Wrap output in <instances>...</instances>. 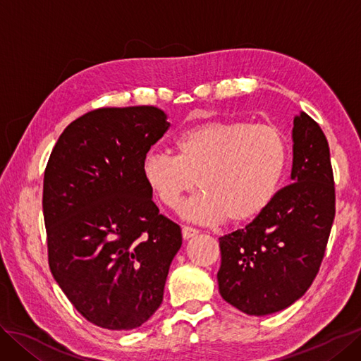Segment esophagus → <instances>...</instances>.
Wrapping results in <instances>:
<instances>
[{
    "mask_svg": "<svg viewBox=\"0 0 361 361\" xmlns=\"http://www.w3.org/2000/svg\"><path fill=\"white\" fill-rule=\"evenodd\" d=\"M197 235H199L197 228L190 227V226H183V227H182V236H183L185 241H188V239H191V238H194V236H197Z\"/></svg>",
    "mask_w": 361,
    "mask_h": 361,
    "instance_id": "1",
    "label": "esophagus"
}]
</instances>
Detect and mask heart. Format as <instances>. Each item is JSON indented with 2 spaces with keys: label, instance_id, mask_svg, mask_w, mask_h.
<instances>
[{
  "label": "heart",
  "instance_id": "obj_1",
  "mask_svg": "<svg viewBox=\"0 0 361 361\" xmlns=\"http://www.w3.org/2000/svg\"><path fill=\"white\" fill-rule=\"evenodd\" d=\"M174 157L149 152L141 176L164 206L176 211L199 180L200 192L182 216L214 224L255 220L276 199L288 164V141L272 125L211 120L183 129L173 140Z\"/></svg>",
  "mask_w": 361,
  "mask_h": 361
}]
</instances>
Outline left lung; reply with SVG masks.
Returning <instances> with one entry per match:
<instances>
[{"instance_id":"1","label":"left lung","mask_w":361,"mask_h":361,"mask_svg":"<svg viewBox=\"0 0 361 361\" xmlns=\"http://www.w3.org/2000/svg\"><path fill=\"white\" fill-rule=\"evenodd\" d=\"M292 141V183L250 224L220 238L218 289L247 314H271L300 300L318 274L331 232L329 141L305 113L293 117Z\"/></svg>"}]
</instances>
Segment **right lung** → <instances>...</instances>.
I'll use <instances>...</instances> for the list:
<instances>
[{
	"label": "right lung",
	"mask_w": 361,
	"mask_h": 361,
	"mask_svg": "<svg viewBox=\"0 0 361 361\" xmlns=\"http://www.w3.org/2000/svg\"><path fill=\"white\" fill-rule=\"evenodd\" d=\"M157 106L99 108L63 130L43 179L54 279L84 318L133 330L162 302L180 227L159 214L141 162L167 133Z\"/></svg>",
	"instance_id": "obj_1"
}]
</instances>
